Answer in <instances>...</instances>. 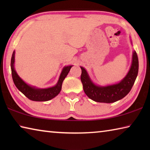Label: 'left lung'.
<instances>
[{"label": "left lung", "mask_w": 150, "mask_h": 150, "mask_svg": "<svg viewBox=\"0 0 150 150\" xmlns=\"http://www.w3.org/2000/svg\"><path fill=\"white\" fill-rule=\"evenodd\" d=\"M138 58L136 52L133 53L130 69L123 80L118 84L98 87L91 81L84 68L81 67V80L83 90L88 98L98 103H111L120 100L126 96L132 88L138 73Z\"/></svg>", "instance_id": "left-lung-1"}]
</instances>
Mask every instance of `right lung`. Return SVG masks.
I'll use <instances>...</instances> for the list:
<instances>
[{
	"instance_id": "right-lung-1",
	"label": "right lung",
	"mask_w": 150,
	"mask_h": 150,
	"mask_svg": "<svg viewBox=\"0 0 150 150\" xmlns=\"http://www.w3.org/2000/svg\"><path fill=\"white\" fill-rule=\"evenodd\" d=\"M14 54L15 52L14 51L12 55L11 63L12 79H13L14 85H16L18 89L23 93L28 98L33 101H40V102L41 101H47L52 99L53 98H54L59 93L61 89H62L63 81L65 79L66 76L67 75L68 73L69 72L71 68L72 67L71 65L67 66V67L63 68L60 75L59 81L55 87L44 88V89H40V88H35L28 85L17 75L14 68Z\"/></svg>"
}]
</instances>
